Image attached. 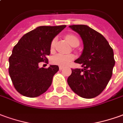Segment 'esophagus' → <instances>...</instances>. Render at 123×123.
Segmentation results:
<instances>
[{"label":"esophagus","mask_w":123,"mask_h":123,"mask_svg":"<svg viewBox=\"0 0 123 123\" xmlns=\"http://www.w3.org/2000/svg\"><path fill=\"white\" fill-rule=\"evenodd\" d=\"M63 68H64V67H62V66H60V67H59V69H60V70H62Z\"/></svg>","instance_id":"obj_1"}]
</instances>
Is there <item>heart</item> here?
I'll return each mask as SVG.
<instances>
[{
  "mask_svg": "<svg viewBox=\"0 0 123 123\" xmlns=\"http://www.w3.org/2000/svg\"><path fill=\"white\" fill-rule=\"evenodd\" d=\"M65 38L69 43L71 46H74L76 44H79V40L77 37L74 35H67ZM56 43V38H54L50 43V50H53ZM74 59L73 55H64L62 53H57L53 55L51 58V62L54 64L59 66H67Z\"/></svg>",
  "mask_w": 123,
  "mask_h": 123,
  "instance_id": "heart-1",
  "label": "heart"
}]
</instances>
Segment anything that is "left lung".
Segmentation results:
<instances>
[{"mask_svg":"<svg viewBox=\"0 0 123 123\" xmlns=\"http://www.w3.org/2000/svg\"><path fill=\"white\" fill-rule=\"evenodd\" d=\"M80 36L83 50L75 62L82 68L71 69L67 82L74 92L80 97L92 98L106 88L115 64L113 50L103 35L88 26H69Z\"/></svg>","mask_w":123,"mask_h":123,"instance_id":"obj_1","label":"left lung"}]
</instances>
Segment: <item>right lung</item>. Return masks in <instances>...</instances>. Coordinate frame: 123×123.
Instances as JSON below:
<instances>
[{"label":"right lung","mask_w":123,"mask_h":123,"mask_svg":"<svg viewBox=\"0 0 123 123\" xmlns=\"http://www.w3.org/2000/svg\"><path fill=\"white\" fill-rule=\"evenodd\" d=\"M66 26H38L24 35L14 47L8 59V72L14 88L20 94L27 97H37L51 85L59 67L50 65L47 68H39L38 63L47 62L51 42Z\"/></svg>","instance_id":"add662e5"}]
</instances>
